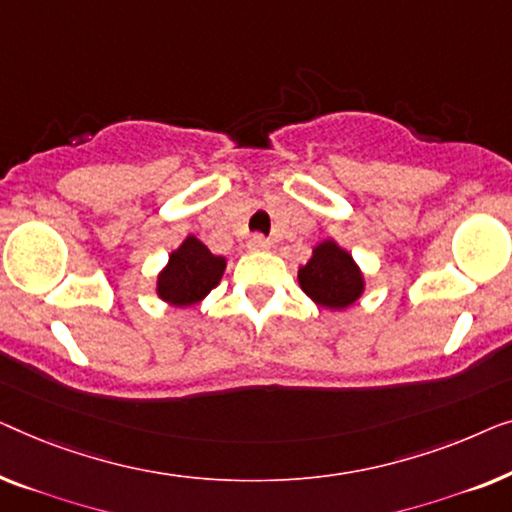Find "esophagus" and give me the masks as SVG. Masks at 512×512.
Segmentation results:
<instances>
[{
  "instance_id": "esophagus-1",
  "label": "esophagus",
  "mask_w": 512,
  "mask_h": 512,
  "mask_svg": "<svg viewBox=\"0 0 512 512\" xmlns=\"http://www.w3.org/2000/svg\"><path fill=\"white\" fill-rule=\"evenodd\" d=\"M248 248L250 250H269L271 241L262 234H253V236H250V241H248Z\"/></svg>"
}]
</instances>
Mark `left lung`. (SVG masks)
I'll list each match as a JSON object with an SVG mask.
<instances>
[{
  "label": "left lung",
  "instance_id": "left-lung-1",
  "mask_svg": "<svg viewBox=\"0 0 512 512\" xmlns=\"http://www.w3.org/2000/svg\"><path fill=\"white\" fill-rule=\"evenodd\" d=\"M299 285L315 304L334 311L355 304L364 292L357 264L334 241L320 243L313 250V257L299 269Z\"/></svg>",
  "mask_w": 512,
  "mask_h": 512
}]
</instances>
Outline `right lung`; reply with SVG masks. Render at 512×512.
I'll list each match as a JSON object with an SVG mask.
<instances>
[{
	"mask_svg": "<svg viewBox=\"0 0 512 512\" xmlns=\"http://www.w3.org/2000/svg\"><path fill=\"white\" fill-rule=\"evenodd\" d=\"M222 271L225 259L213 255L199 239L187 236L157 278V294L174 306H192L220 283Z\"/></svg>",
	"mask_w": 512,
	"mask_h": 512,
	"instance_id": "1",
	"label": "right lung"
}]
</instances>
